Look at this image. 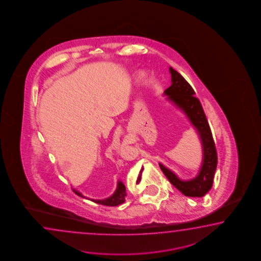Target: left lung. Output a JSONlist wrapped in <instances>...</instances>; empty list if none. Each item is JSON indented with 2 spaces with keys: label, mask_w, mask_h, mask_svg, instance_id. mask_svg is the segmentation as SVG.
Here are the masks:
<instances>
[{
  "label": "left lung",
  "mask_w": 261,
  "mask_h": 261,
  "mask_svg": "<svg viewBox=\"0 0 261 261\" xmlns=\"http://www.w3.org/2000/svg\"><path fill=\"white\" fill-rule=\"evenodd\" d=\"M169 72L171 74V85L164 92V94L168 96L169 101L184 111L197 130L203 147V162L197 176L189 180L179 179L176 174L162 164L159 163V167L171 184L184 195L202 197L211 189L217 169L218 155L214 140L201 102L198 98L194 96L195 92L193 88L172 67H169Z\"/></svg>",
  "instance_id": "8db88e82"
}]
</instances>
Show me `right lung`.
Returning <instances> with one entry per match:
<instances>
[{
  "label": "right lung",
  "instance_id": "1",
  "mask_svg": "<svg viewBox=\"0 0 261 261\" xmlns=\"http://www.w3.org/2000/svg\"><path fill=\"white\" fill-rule=\"evenodd\" d=\"M72 190H73V192H74L75 194H77V195H79V196L85 197V196H83V195H82L79 191H76L75 189ZM126 195H127V194H126V187H125V185H124L120 180H118L117 190H116V192H115V193H114L110 197L102 200L92 199V201L95 202L96 204H102V205L116 206V205L122 204V203L125 202V197H126Z\"/></svg>",
  "mask_w": 261,
  "mask_h": 261
}]
</instances>
